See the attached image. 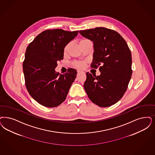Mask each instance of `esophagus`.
<instances>
[{"label":"esophagus","instance_id":"1","mask_svg":"<svg viewBox=\"0 0 155 155\" xmlns=\"http://www.w3.org/2000/svg\"><path fill=\"white\" fill-rule=\"evenodd\" d=\"M84 72H82V71H81L80 70H77V74H80V73H83Z\"/></svg>","mask_w":155,"mask_h":155}]
</instances>
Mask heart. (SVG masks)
Wrapping results in <instances>:
<instances>
[{"label":"heart","instance_id":"b5f03b06","mask_svg":"<svg viewBox=\"0 0 155 155\" xmlns=\"http://www.w3.org/2000/svg\"><path fill=\"white\" fill-rule=\"evenodd\" d=\"M89 41H90L88 40V39H82V40H81L79 43H80V46H81L82 44L87 42H89ZM69 43L66 45V46L64 47V54L67 53V52L69 50ZM87 63V62L86 61H75L72 63V65L77 69L82 70L84 69L85 68Z\"/></svg>","mask_w":155,"mask_h":155}]
</instances>
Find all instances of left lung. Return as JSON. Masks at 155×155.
I'll list each match as a JSON object with an SVG mask.
<instances>
[{
	"label": "left lung",
	"instance_id": "left-lung-1",
	"mask_svg": "<svg viewBox=\"0 0 155 155\" xmlns=\"http://www.w3.org/2000/svg\"><path fill=\"white\" fill-rule=\"evenodd\" d=\"M93 42L91 68L99 67L100 75L86 73L84 89L91 101L100 107H110L125 94L132 74V54L127 43L114 30L96 27L80 30Z\"/></svg>",
	"mask_w": 155,
	"mask_h": 155
}]
</instances>
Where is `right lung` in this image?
<instances>
[{
    "instance_id": "obj_1",
    "label": "right lung",
    "mask_w": 155,
    "mask_h": 155,
    "mask_svg": "<svg viewBox=\"0 0 155 155\" xmlns=\"http://www.w3.org/2000/svg\"><path fill=\"white\" fill-rule=\"evenodd\" d=\"M78 32L48 29L38 35L27 46L23 62L25 85L30 96L44 107L61 104L76 78V70L69 69L59 75L54 69L58 61L63 59L64 47Z\"/></svg>"
}]
</instances>
